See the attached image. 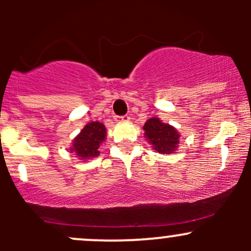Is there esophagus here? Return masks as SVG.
<instances>
[{
  "instance_id": "1",
  "label": "esophagus",
  "mask_w": 251,
  "mask_h": 251,
  "mask_svg": "<svg viewBox=\"0 0 251 251\" xmlns=\"http://www.w3.org/2000/svg\"><path fill=\"white\" fill-rule=\"evenodd\" d=\"M128 120H130V116H128V115L115 116V121H116V123H127Z\"/></svg>"
}]
</instances>
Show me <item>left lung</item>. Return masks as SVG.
Wrapping results in <instances>:
<instances>
[{
	"label": "left lung",
	"instance_id": "1",
	"mask_svg": "<svg viewBox=\"0 0 251 251\" xmlns=\"http://www.w3.org/2000/svg\"><path fill=\"white\" fill-rule=\"evenodd\" d=\"M144 137L160 154H170L178 147L179 133L174 126L163 123L159 118H151L143 126Z\"/></svg>",
	"mask_w": 251,
	"mask_h": 251
}]
</instances>
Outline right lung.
Masks as SVG:
<instances>
[{"label":"right lung","mask_w":251,"mask_h":251,"mask_svg":"<svg viewBox=\"0 0 251 251\" xmlns=\"http://www.w3.org/2000/svg\"><path fill=\"white\" fill-rule=\"evenodd\" d=\"M105 136H107V130L102 123L98 121L88 123L74 138L70 151L76 154L81 160L98 156L100 146L104 142Z\"/></svg>","instance_id":"add662e5"}]
</instances>
